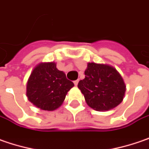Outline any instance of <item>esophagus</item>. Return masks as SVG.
<instances>
[{"label": "esophagus", "mask_w": 149, "mask_h": 149, "mask_svg": "<svg viewBox=\"0 0 149 149\" xmlns=\"http://www.w3.org/2000/svg\"><path fill=\"white\" fill-rule=\"evenodd\" d=\"M78 81H79V80H76V81H74L75 86H77V84H78Z\"/></svg>", "instance_id": "34e87169"}]
</instances>
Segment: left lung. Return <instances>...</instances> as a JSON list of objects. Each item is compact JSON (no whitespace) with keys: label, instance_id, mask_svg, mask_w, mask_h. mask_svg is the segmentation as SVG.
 Listing matches in <instances>:
<instances>
[{"label":"left lung","instance_id":"8db88e82","mask_svg":"<svg viewBox=\"0 0 149 149\" xmlns=\"http://www.w3.org/2000/svg\"><path fill=\"white\" fill-rule=\"evenodd\" d=\"M85 78L77 87L87 104L96 111H108L123 102L126 84L120 73L110 65L88 62Z\"/></svg>","mask_w":149,"mask_h":149}]
</instances>
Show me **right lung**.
Here are the masks:
<instances>
[{
    "mask_svg": "<svg viewBox=\"0 0 149 149\" xmlns=\"http://www.w3.org/2000/svg\"><path fill=\"white\" fill-rule=\"evenodd\" d=\"M73 82L56 68V62H41L31 71L26 82V97L35 106L54 111L62 106Z\"/></svg>",
    "mask_w": 149,
    "mask_h": 149,
    "instance_id": "right-lung-1",
    "label": "right lung"
}]
</instances>
